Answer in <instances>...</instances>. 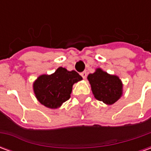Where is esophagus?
<instances>
[{"mask_svg":"<svg viewBox=\"0 0 151 151\" xmlns=\"http://www.w3.org/2000/svg\"><path fill=\"white\" fill-rule=\"evenodd\" d=\"M81 76L82 77V78L86 79V77H87V73L86 72V71L81 73Z\"/></svg>","mask_w":151,"mask_h":151,"instance_id":"obj_1","label":"esophagus"}]
</instances>
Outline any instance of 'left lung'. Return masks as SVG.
<instances>
[{
  "mask_svg": "<svg viewBox=\"0 0 151 151\" xmlns=\"http://www.w3.org/2000/svg\"><path fill=\"white\" fill-rule=\"evenodd\" d=\"M87 79L95 98L106 104H113L122 95L123 85L117 76L108 74L98 68L94 73L89 74Z\"/></svg>",
  "mask_w": 151,
  "mask_h": 151,
  "instance_id": "1",
  "label": "left lung"
}]
</instances>
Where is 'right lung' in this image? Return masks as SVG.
<instances>
[{
  "label": "right lung",
  "mask_w": 151,
  "mask_h": 151,
  "mask_svg": "<svg viewBox=\"0 0 151 151\" xmlns=\"http://www.w3.org/2000/svg\"><path fill=\"white\" fill-rule=\"evenodd\" d=\"M82 80L78 73L59 67L56 72L38 78L33 84L35 95L41 104L49 108H60L70 98L73 85Z\"/></svg>",
  "instance_id": "right-lung-1"
}]
</instances>
